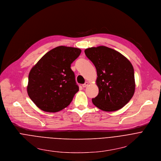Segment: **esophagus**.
Segmentation results:
<instances>
[{"mask_svg":"<svg viewBox=\"0 0 161 161\" xmlns=\"http://www.w3.org/2000/svg\"><path fill=\"white\" fill-rule=\"evenodd\" d=\"M88 84H89V82H86L84 84H82V87H85L87 86Z\"/></svg>","mask_w":161,"mask_h":161,"instance_id":"34e87169","label":"esophagus"}]
</instances>
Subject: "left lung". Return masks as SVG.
Returning <instances> with one entry per match:
<instances>
[{
    "mask_svg": "<svg viewBox=\"0 0 161 161\" xmlns=\"http://www.w3.org/2000/svg\"><path fill=\"white\" fill-rule=\"evenodd\" d=\"M97 72L98 94L92 99L98 109L107 112L118 111L125 105L135 92L134 68L130 61L119 52L99 46L84 50Z\"/></svg>",
    "mask_w": 161,
    "mask_h": 161,
    "instance_id": "left-lung-1",
    "label": "left lung"
}]
</instances>
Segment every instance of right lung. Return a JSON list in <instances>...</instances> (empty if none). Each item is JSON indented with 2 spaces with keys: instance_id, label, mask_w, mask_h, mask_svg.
<instances>
[{
  "instance_id": "right-lung-1",
  "label": "right lung",
  "mask_w": 161,
  "mask_h": 161,
  "mask_svg": "<svg viewBox=\"0 0 161 161\" xmlns=\"http://www.w3.org/2000/svg\"><path fill=\"white\" fill-rule=\"evenodd\" d=\"M80 53L78 48L59 46L46 53L31 68L27 91L41 110L56 113L72 101L79 86L70 66Z\"/></svg>"
}]
</instances>
